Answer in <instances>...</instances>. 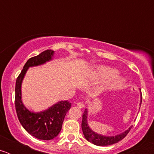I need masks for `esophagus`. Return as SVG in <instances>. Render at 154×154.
<instances>
[{
    "label": "esophagus",
    "instance_id": "esophagus-1",
    "mask_svg": "<svg viewBox=\"0 0 154 154\" xmlns=\"http://www.w3.org/2000/svg\"><path fill=\"white\" fill-rule=\"evenodd\" d=\"M77 106H78L79 108H80V109H82V108H84V107H85V104H84L82 102H79V103H77Z\"/></svg>",
    "mask_w": 154,
    "mask_h": 154
}]
</instances>
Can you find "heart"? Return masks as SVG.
Listing matches in <instances>:
<instances>
[{
	"mask_svg": "<svg viewBox=\"0 0 154 154\" xmlns=\"http://www.w3.org/2000/svg\"><path fill=\"white\" fill-rule=\"evenodd\" d=\"M95 74L99 78L109 79L99 85V92H103L105 90L114 89L123 85L126 82V79L123 76L118 75V71L113 68L101 65L97 67L95 71Z\"/></svg>",
	"mask_w": 154,
	"mask_h": 154,
	"instance_id": "obj_1",
	"label": "heart"
}]
</instances>
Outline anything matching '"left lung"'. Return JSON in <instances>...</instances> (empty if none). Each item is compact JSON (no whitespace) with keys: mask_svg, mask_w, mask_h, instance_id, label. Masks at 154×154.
<instances>
[{"mask_svg":"<svg viewBox=\"0 0 154 154\" xmlns=\"http://www.w3.org/2000/svg\"><path fill=\"white\" fill-rule=\"evenodd\" d=\"M140 108L141 103H142V95H141V89H140ZM88 113L89 111L87 109H85L82 115V130L83 133L84 137L86 139V140L92 143L95 144L96 146H104L112 145L122 140L128 134V133L130 131L133 126H130L127 130H125L123 133L117 134L115 136H105L100 133H98L89 127V125L88 123Z\"/></svg>","mask_w":154,"mask_h":154,"instance_id":"8db88e82","label":"left lung"}]
</instances>
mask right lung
<instances>
[{"label":"right lung","instance_id":"1","mask_svg":"<svg viewBox=\"0 0 154 154\" xmlns=\"http://www.w3.org/2000/svg\"><path fill=\"white\" fill-rule=\"evenodd\" d=\"M54 55L55 51L48 49L37 56L29 58L16 80L15 108L19 121L29 134L43 140H52L59 134L65 116L70 109L72 103L68 100H61L46 109L34 112L28 109L23 103L21 85L29 68L36 67L52 61Z\"/></svg>","mask_w":154,"mask_h":154}]
</instances>
